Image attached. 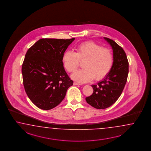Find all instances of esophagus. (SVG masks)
<instances>
[{
	"label": "esophagus",
	"instance_id": "obj_1",
	"mask_svg": "<svg viewBox=\"0 0 151 151\" xmlns=\"http://www.w3.org/2000/svg\"><path fill=\"white\" fill-rule=\"evenodd\" d=\"M74 85H81V84H80V83H77V82H74Z\"/></svg>",
	"mask_w": 151,
	"mask_h": 151
}]
</instances>
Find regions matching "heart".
I'll use <instances>...</instances> for the list:
<instances>
[{
    "instance_id": "1",
    "label": "heart",
    "mask_w": 151,
    "mask_h": 151,
    "mask_svg": "<svg viewBox=\"0 0 151 151\" xmlns=\"http://www.w3.org/2000/svg\"><path fill=\"white\" fill-rule=\"evenodd\" d=\"M76 50V52L68 50L62 56L63 65L70 73L75 72L80 61L84 60V69L72 75L74 80L80 83H87L94 78L100 80L110 71L114 58L109 49L103 48L93 41H86L77 46Z\"/></svg>"
}]
</instances>
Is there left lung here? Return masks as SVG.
<instances>
[{"mask_svg": "<svg viewBox=\"0 0 151 151\" xmlns=\"http://www.w3.org/2000/svg\"><path fill=\"white\" fill-rule=\"evenodd\" d=\"M104 38L113 50V65L102 81L92 85L93 93L86 98L87 103L97 109L107 108L117 100L124 88L129 72V63L123 49L114 41Z\"/></svg>", "mask_w": 151, "mask_h": 151, "instance_id": "8db88e82", "label": "left lung"}]
</instances>
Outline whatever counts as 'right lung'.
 Masks as SVG:
<instances>
[{"label": "right lung", "mask_w": 151, "mask_h": 151, "mask_svg": "<svg viewBox=\"0 0 151 151\" xmlns=\"http://www.w3.org/2000/svg\"><path fill=\"white\" fill-rule=\"evenodd\" d=\"M75 40L41 39L26 53L22 66L23 83L32 102L48 110L62 101L73 85L62 62L63 53Z\"/></svg>", "instance_id": "right-lung-1"}]
</instances>
